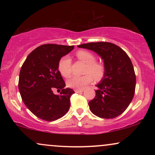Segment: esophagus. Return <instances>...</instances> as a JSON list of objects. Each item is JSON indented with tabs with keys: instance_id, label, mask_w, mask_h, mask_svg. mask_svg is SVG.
<instances>
[{
	"instance_id": "esophagus-1",
	"label": "esophagus",
	"mask_w": 155,
	"mask_h": 155,
	"mask_svg": "<svg viewBox=\"0 0 155 155\" xmlns=\"http://www.w3.org/2000/svg\"><path fill=\"white\" fill-rule=\"evenodd\" d=\"M84 91V90H75V92H76V93H79V92H82Z\"/></svg>"
}]
</instances>
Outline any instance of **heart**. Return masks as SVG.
I'll return each mask as SVG.
<instances>
[{
    "label": "heart",
    "mask_w": 155,
    "mask_h": 155,
    "mask_svg": "<svg viewBox=\"0 0 155 155\" xmlns=\"http://www.w3.org/2000/svg\"><path fill=\"white\" fill-rule=\"evenodd\" d=\"M76 56L84 63L87 64L85 68L86 74L83 76H73L67 81V85L71 88L81 90L93 80H100L104 77L106 68L103 63L96 62L95 56L92 52L85 50H79L76 53ZM71 60L68 56L63 57L58 63V70L64 77L71 75Z\"/></svg>",
    "instance_id": "heart-1"
}]
</instances>
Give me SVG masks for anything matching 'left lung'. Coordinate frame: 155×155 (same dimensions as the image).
<instances>
[{
	"mask_svg": "<svg viewBox=\"0 0 155 155\" xmlns=\"http://www.w3.org/2000/svg\"><path fill=\"white\" fill-rule=\"evenodd\" d=\"M78 47L97 53L106 68L104 77L96 84L95 98L89 102L90 111L104 119L120 116L132 101L136 89V74L128 55L109 42H92Z\"/></svg>",
	"mask_w": 155,
	"mask_h": 155,
	"instance_id": "1",
	"label": "left lung"
}]
</instances>
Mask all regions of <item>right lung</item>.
<instances>
[{"mask_svg": "<svg viewBox=\"0 0 155 155\" xmlns=\"http://www.w3.org/2000/svg\"><path fill=\"white\" fill-rule=\"evenodd\" d=\"M74 48L44 44L30 53L21 68L18 84L21 97L27 108L41 120L52 122L68 111L74 91L65 89L58 63ZM54 88L61 90L60 95L53 93Z\"/></svg>", "mask_w": 155, "mask_h": 155, "instance_id": "obj_1", "label": "right lung"}]
</instances>
